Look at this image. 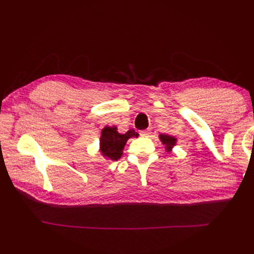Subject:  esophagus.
I'll return each instance as SVG.
<instances>
[{
  "label": "esophagus",
  "mask_w": 254,
  "mask_h": 254,
  "mask_svg": "<svg viewBox=\"0 0 254 254\" xmlns=\"http://www.w3.org/2000/svg\"><path fill=\"white\" fill-rule=\"evenodd\" d=\"M149 134H150L149 130H146V131H141V132H139V135L143 136V137H147V136H149Z\"/></svg>",
  "instance_id": "esophagus-1"
}]
</instances>
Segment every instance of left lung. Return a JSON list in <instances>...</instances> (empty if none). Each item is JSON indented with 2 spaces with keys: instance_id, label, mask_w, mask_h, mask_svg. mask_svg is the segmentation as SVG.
<instances>
[{
  "instance_id": "left-lung-1",
  "label": "left lung",
  "mask_w": 254,
  "mask_h": 254,
  "mask_svg": "<svg viewBox=\"0 0 254 254\" xmlns=\"http://www.w3.org/2000/svg\"><path fill=\"white\" fill-rule=\"evenodd\" d=\"M159 139L165 146L167 153H170L172 148H174V146H176L177 144V138L175 136L168 135V134H160Z\"/></svg>"
}]
</instances>
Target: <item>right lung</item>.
I'll return each mask as SVG.
<instances>
[{"label":"right lung","instance_id":"right-lung-1","mask_svg":"<svg viewBox=\"0 0 254 254\" xmlns=\"http://www.w3.org/2000/svg\"><path fill=\"white\" fill-rule=\"evenodd\" d=\"M138 134L134 130H128L127 133L121 134L118 132L116 126L105 127L101 131L99 139V150L106 159L118 160L123 154L128 138L137 137Z\"/></svg>","mask_w":254,"mask_h":254}]
</instances>
